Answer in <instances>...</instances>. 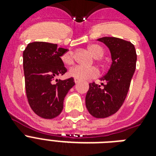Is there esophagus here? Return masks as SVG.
<instances>
[{
	"mask_svg": "<svg viewBox=\"0 0 156 156\" xmlns=\"http://www.w3.org/2000/svg\"><path fill=\"white\" fill-rule=\"evenodd\" d=\"M74 82H75V83H76V84H77V83H79V81H78V80H77V79H74Z\"/></svg>",
	"mask_w": 156,
	"mask_h": 156,
	"instance_id": "esophagus-1",
	"label": "esophagus"
}]
</instances>
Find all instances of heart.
I'll return each mask as SVG.
<instances>
[{"instance_id": "1", "label": "heart", "mask_w": 156, "mask_h": 156, "mask_svg": "<svg viewBox=\"0 0 156 156\" xmlns=\"http://www.w3.org/2000/svg\"><path fill=\"white\" fill-rule=\"evenodd\" d=\"M90 51L95 58H100L104 55V50L100 46L97 44H91L88 47ZM61 60L64 64L67 66L72 65L73 63V52H66L61 56ZM99 69L95 67H84V66H73L69 70V75L72 78L79 81H86L96 78L99 75Z\"/></svg>"}]
</instances>
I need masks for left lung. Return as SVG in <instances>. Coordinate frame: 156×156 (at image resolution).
Instances as JSON below:
<instances>
[{
  "label": "left lung",
  "instance_id": "obj_1",
  "mask_svg": "<svg viewBox=\"0 0 156 156\" xmlns=\"http://www.w3.org/2000/svg\"><path fill=\"white\" fill-rule=\"evenodd\" d=\"M111 52L112 65L108 73L100 78L101 85L89 84L86 95V107L90 115L105 118L116 113L126 100L131 79L136 69L137 54L133 44L116 37H103Z\"/></svg>",
  "mask_w": 156,
  "mask_h": 156
}]
</instances>
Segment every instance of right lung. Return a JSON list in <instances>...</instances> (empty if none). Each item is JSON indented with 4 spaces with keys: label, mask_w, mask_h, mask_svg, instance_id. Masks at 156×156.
Returning a JSON list of instances; mask_svg holds the SVG:
<instances>
[{
    "label": "right lung",
    "mask_w": 156,
    "mask_h": 156,
    "mask_svg": "<svg viewBox=\"0 0 156 156\" xmlns=\"http://www.w3.org/2000/svg\"><path fill=\"white\" fill-rule=\"evenodd\" d=\"M68 51L47 42L28 44L23 52V69L28 103L35 114L45 119L56 117L63 109L64 99L75 85L73 78L56 79L67 69L61 56Z\"/></svg>",
    "instance_id": "right-lung-1"
}]
</instances>
